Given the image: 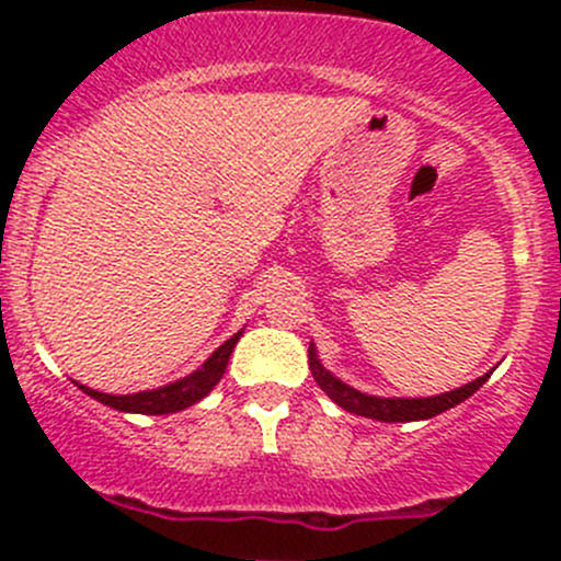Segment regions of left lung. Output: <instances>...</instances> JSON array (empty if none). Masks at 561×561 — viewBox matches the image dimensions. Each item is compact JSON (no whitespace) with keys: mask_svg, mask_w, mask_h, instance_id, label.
I'll use <instances>...</instances> for the list:
<instances>
[{"mask_svg":"<svg viewBox=\"0 0 561 561\" xmlns=\"http://www.w3.org/2000/svg\"><path fill=\"white\" fill-rule=\"evenodd\" d=\"M309 369H312L314 382L328 393V399L336 401L342 410L355 412V415L371 417V421H382V423H410V421H426V417L439 415V412L450 410V407L461 404L463 399L474 393L485 380L491 377L483 375L478 380L467 382V386L448 390V393L439 396H428V399H382V396H369L360 393V390L350 388L347 382H342L339 377H333L325 366L320 364L317 358L314 344H309Z\"/></svg>","mask_w":561,"mask_h":561,"instance_id":"1","label":"left lung"}]
</instances>
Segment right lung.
I'll list each match as a JSON object with an SVG mask.
<instances>
[{
	"instance_id": "1",
	"label": "right lung",
	"mask_w": 561,
	"mask_h": 561,
	"mask_svg": "<svg viewBox=\"0 0 561 561\" xmlns=\"http://www.w3.org/2000/svg\"><path fill=\"white\" fill-rule=\"evenodd\" d=\"M239 331L236 336H230L228 342L219 344L217 350L211 353V358L201 366L192 375L181 377V380L171 382V386H162L154 390H140V393H127V396H113V393H103V390H92L87 386H78L83 393H89L92 399L103 401V404L113 407L118 412H138V415H168V412H179L184 407L197 404L203 396L211 393V388L222 380L225 369H228L230 353H233L236 342L241 339Z\"/></svg>"
}]
</instances>
